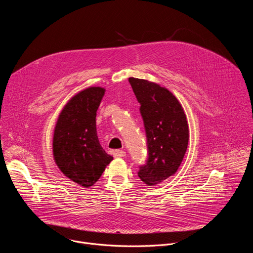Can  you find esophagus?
I'll return each mask as SVG.
<instances>
[{
    "mask_svg": "<svg viewBox=\"0 0 253 253\" xmlns=\"http://www.w3.org/2000/svg\"><path fill=\"white\" fill-rule=\"evenodd\" d=\"M114 157L116 158H122V157H125L126 156V152L123 151V150H115L114 153H113Z\"/></svg>",
    "mask_w": 253,
    "mask_h": 253,
    "instance_id": "obj_1",
    "label": "esophagus"
}]
</instances>
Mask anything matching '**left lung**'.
Wrapping results in <instances>:
<instances>
[{"instance_id": "obj_1", "label": "left lung", "mask_w": 253, "mask_h": 253, "mask_svg": "<svg viewBox=\"0 0 253 253\" xmlns=\"http://www.w3.org/2000/svg\"><path fill=\"white\" fill-rule=\"evenodd\" d=\"M140 103L145 126L148 161L138 176L148 186L163 182L174 175L187 150L189 128L183 107L165 87L148 80L129 78Z\"/></svg>"}]
</instances>
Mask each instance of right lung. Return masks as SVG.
Wrapping results in <instances>:
<instances>
[{"label": "right lung", "instance_id": "add662e5", "mask_svg": "<svg viewBox=\"0 0 253 253\" xmlns=\"http://www.w3.org/2000/svg\"><path fill=\"white\" fill-rule=\"evenodd\" d=\"M105 88L89 87L72 97L57 119L53 157L61 172L78 185L89 188L101 177L113 157L100 145L96 115Z\"/></svg>", "mask_w": 253, "mask_h": 253}]
</instances>
